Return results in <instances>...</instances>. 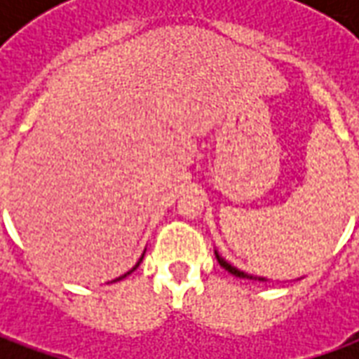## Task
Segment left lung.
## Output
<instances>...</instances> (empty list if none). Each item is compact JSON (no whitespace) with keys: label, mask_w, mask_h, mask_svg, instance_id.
<instances>
[{"label":"left lung","mask_w":359,"mask_h":359,"mask_svg":"<svg viewBox=\"0 0 359 359\" xmlns=\"http://www.w3.org/2000/svg\"><path fill=\"white\" fill-rule=\"evenodd\" d=\"M215 257H217L219 265H221V267H223V269H225V271H229L231 275H234V277L250 278V280H267V278H265V277H254V275H250V273H244V271H241V269H238V267H234L233 264H229L225 257L219 254L217 250H215Z\"/></svg>","instance_id":"8db88e82"}]
</instances>
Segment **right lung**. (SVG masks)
I'll list each match as a JSON object with an SVG mask.
<instances>
[{
  "label": "right lung",
  "mask_w": 359,
  "mask_h": 359,
  "mask_svg": "<svg viewBox=\"0 0 359 359\" xmlns=\"http://www.w3.org/2000/svg\"><path fill=\"white\" fill-rule=\"evenodd\" d=\"M144 254H146V250H144ZM144 254H142V256H140V259H138V262H136V265H134L133 269H130V271H126L125 275H121V277H117V278H115V280H111V283H117V280H121V278H125V277H128V275H130V273H133V271H134V269H136V267H138V265H140V264H142V259H144Z\"/></svg>",
  "instance_id": "add662e5"
}]
</instances>
